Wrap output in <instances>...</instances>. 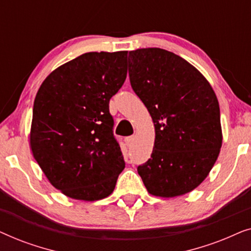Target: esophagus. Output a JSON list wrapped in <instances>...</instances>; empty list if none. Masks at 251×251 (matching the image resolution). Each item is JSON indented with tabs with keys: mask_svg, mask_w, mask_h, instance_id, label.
Masks as SVG:
<instances>
[{
	"mask_svg": "<svg viewBox=\"0 0 251 251\" xmlns=\"http://www.w3.org/2000/svg\"><path fill=\"white\" fill-rule=\"evenodd\" d=\"M133 137L132 136H129V137H126V138L125 139V142H126V146H131L132 145V143H133Z\"/></svg>",
	"mask_w": 251,
	"mask_h": 251,
	"instance_id": "esophagus-1",
	"label": "esophagus"
}]
</instances>
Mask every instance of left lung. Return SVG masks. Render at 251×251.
Masks as SVG:
<instances>
[{
  "instance_id": "left-lung-1",
  "label": "left lung",
  "mask_w": 251,
  "mask_h": 251,
  "mask_svg": "<svg viewBox=\"0 0 251 251\" xmlns=\"http://www.w3.org/2000/svg\"><path fill=\"white\" fill-rule=\"evenodd\" d=\"M132 90L155 126L151 159L137 168L151 194L173 198L198 187L222 147L219 104L194 66L160 48L130 51Z\"/></svg>"
}]
</instances>
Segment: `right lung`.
Here are the masks:
<instances>
[{
	"label": "right lung",
	"mask_w": 251,
	"mask_h": 251,
	"mask_svg": "<svg viewBox=\"0 0 251 251\" xmlns=\"http://www.w3.org/2000/svg\"><path fill=\"white\" fill-rule=\"evenodd\" d=\"M126 53L81 54L54 70L36 94L34 159L50 183L72 199L108 197L126 167L109 100L126 81Z\"/></svg>",
	"instance_id": "obj_1"
}]
</instances>
